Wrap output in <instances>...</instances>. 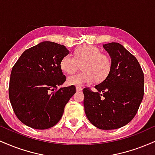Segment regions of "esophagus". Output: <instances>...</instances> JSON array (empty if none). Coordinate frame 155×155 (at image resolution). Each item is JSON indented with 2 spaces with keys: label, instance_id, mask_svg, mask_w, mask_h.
I'll return each instance as SVG.
<instances>
[{
  "label": "esophagus",
  "instance_id": "34e87169",
  "mask_svg": "<svg viewBox=\"0 0 155 155\" xmlns=\"http://www.w3.org/2000/svg\"><path fill=\"white\" fill-rule=\"evenodd\" d=\"M76 91L77 92H79V91H81V90H82V88L81 87H79V86H77L76 87Z\"/></svg>",
  "mask_w": 155,
  "mask_h": 155
}]
</instances>
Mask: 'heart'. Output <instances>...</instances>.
<instances>
[{"instance_id": "obj_1", "label": "heart", "mask_w": 155, "mask_h": 155, "mask_svg": "<svg viewBox=\"0 0 155 155\" xmlns=\"http://www.w3.org/2000/svg\"><path fill=\"white\" fill-rule=\"evenodd\" d=\"M79 65H81L83 71L69 76L67 79L68 84L82 86L92 83L95 79L97 81H104L111 71L112 62L97 47L83 45L74 51V57L66 55L60 63L62 70L68 74L75 73Z\"/></svg>"}]
</instances>
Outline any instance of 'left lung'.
Returning <instances> with one entry per match:
<instances>
[{
  "instance_id": "8db88e82",
  "label": "left lung",
  "mask_w": 155,
  "mask_h": 155,
  "mask_svg": "<svg viewBox=\"0 0 155 155\" xmlns=\"http://www.w3.org/2000/svg\"><path fill=\"white\" fill-rule=\"evenodd\" d=\"M111 71L96 92L84 88V106L91 123L101 130L120 128L136 116L144 94V76L136 57L119 43L104 44Z\"/></svg>"
}]
</instances>
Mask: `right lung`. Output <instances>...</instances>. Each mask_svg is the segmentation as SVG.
I'll return each instance as SVG.
<instances>
[{"instance_id": "1", "label": "right lung", "mask_w": 155, "mask_h": 155, "mask_svg": "<svg viewBox=\"0 0 155 155\" xmlns=\"http://www.w3.org/2000/svg\"><path fill=\"white\" fill-rule=\"evenodd\" d=\"M69 54L65 46L43 41L27 49L12 68L9 100L16 116L23 124L38 130L54 126L65 105L76 93L65 81L60 63Z\"/></svg>"}]
</instances>
